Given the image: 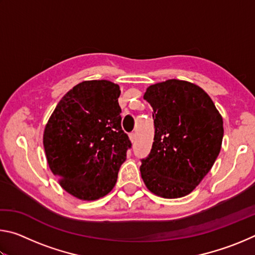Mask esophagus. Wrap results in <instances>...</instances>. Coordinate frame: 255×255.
Returning <instances> with one entry per match:
<instances>
[{
	"label": "esophagus",
	"mask_w": 255,
	"mask_h": 255,
	"mask_svg": "<svg viewBox=\"0 0 255 255\" xmlns=\"http://www.w3.org/2000/svg\"><path fill=\"white\" fill-rule=\"evenodd\" d=\"M129 138H130L131 141H133V140L136 139V133L135 132H130V133H129Z\"/></svg>",
	"instance_id": "esophagus-1"
}]
</instances>
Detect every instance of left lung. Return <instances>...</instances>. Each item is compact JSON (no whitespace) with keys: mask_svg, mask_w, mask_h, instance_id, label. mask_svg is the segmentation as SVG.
<instances>
[{"mask_svg":"<svg viewBox=\"0 0 255 255\" xmlns=\"http://www.w3.org/2000/svg\"><path fill=\"white\" fill-rule=\"evenodd\" d=\"M155 135L140 174L155 195L187 196L213 167L222 147L223 118L204 90L180 80L150 85Z\"/></svg>","mask_w":255,"mask_h":255,"instance_id":"left-lung-1","label":"left lung"}]
</instances>
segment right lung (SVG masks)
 <instances>
[{
    "label": "right lung",
    "instance_id": "obj_1",
    "mask_svg": "<svg viewBox=\"0 0 255 255\" xmlns=\"http://www.w3.org/2000/svg\"><path fill=\"white\" fill-rule=\"evenodd\" d=\"M120 93L110 81L82 82L62 98L45 128L50 170L79 199L96 200L109 193L131 148L122 128Z\"/></svg>",
    "mask_w": 255,
    "mask_h": 255
}]
</instances>
